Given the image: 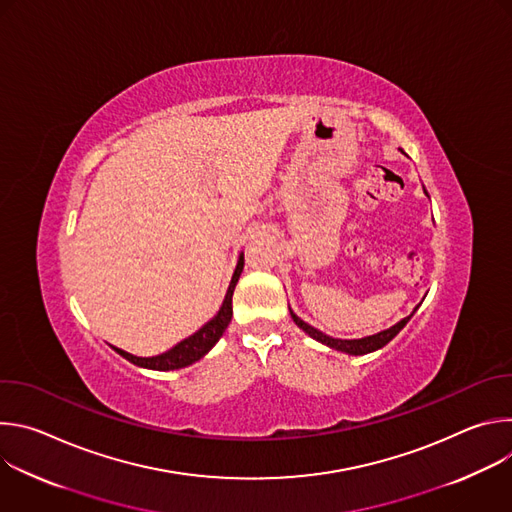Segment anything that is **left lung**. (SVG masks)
<instances>
[{"label":"left lung","mask_w":512,"mask_h":512,"mask_svg":"<svg viewBox=\"0 0 512 512\" xmlns=\"http://www.w3.org/2000/svg\"><path fill=\"white\" fill-rule=\"evenodd\" d=\"M289 314H291V318H294V322H296L306 334H310L314 340H318V342H322V344H326V346H330V348H334V350L348 352V354H367V352H373V350H377V348H383L387 342H391V340L399 334V330H401V328L409 322V318L413 316V314H411V316L403 318L401 322H397V324L391 326L389 330H383V332H379V334H375V336L358 338V340H338V338H330V336L322 334L320 330L312 328L310 324H306L304 320H300L291 310H289Z\"/></svg>","instance_id":"1"}]
</instances>
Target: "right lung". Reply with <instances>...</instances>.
I'll use <instances>...</instances> for the list:
<instances>
[{"label": "right lung", "instance_id": "obj_1", "mask_svg": "<svg viewBox=\"0 0 512 512\" xmlns=\"http://www.w3.org/2000/svg\"><path fill=\"white\" fill-rule=\"evenodd\" d=\"M243 265H245V257L241 255L239 263H237V269H235V275L231 279L229 291H227V296H225L223 308L218 310V314L208 324H204L196 334H192L190 338L182 340L180 344H176L168 352L152 356V358H139V356H133L129 352H123L121 348H115V350L123 358H127L129 362L137 364V367L154 369V371H174V369L188 367V364L200 360L218 342V338L223 336V332L227 330V326L231 322V316H233V291H235V285H237L239 275L243 271Z\"/></svg>", "mask_w": 512, "mask_h": 512}]
</instances>
